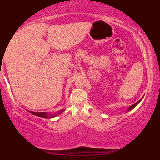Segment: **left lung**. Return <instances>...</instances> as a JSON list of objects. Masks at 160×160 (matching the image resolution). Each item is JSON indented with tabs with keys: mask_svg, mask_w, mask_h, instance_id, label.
<instances>
[{
	"mask_svg": "<svg viewBox=\"0 0 160 160\" xmlns=\"http://www.w3.org/2000/svg\"><path fill=\"white\" fill-rule=\"evenodd\" d=\"M142 99H140V100H139L138 102H137L136 103H135V104H132V105H131V107H129L128 108V111H131V109H132V108H133L134 107H136L137 106V105L139 104V102H140L142 100Z\"/></svg>",
	"mask_w": 160,
	"mask_h": 160,
	"instance_id": "1",
	"label": "left lung"
}]
</instances>
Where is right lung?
<instances>
[{"label":"right lung","instance_id":"obj_1","mask_svg":"<svg viewBox=\"0 0 160 160\" xmlns=\"http://www.w3.org/2000/svg\"><path fill=\"white\" fill-rule=\"evenodd\" d=\"M64 111V109H62L55 114H49V113H46V112H33V111H28L29 112V113H31L32 114L37 115V116H38V117H41L42 118H52L57 116V115H58L61 113H62Z\"/></svg>","mask_w":160,"mask_h":160}]
</instances>
